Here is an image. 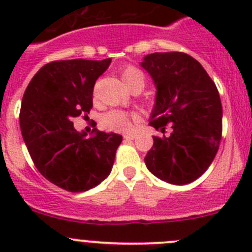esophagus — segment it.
I'll return each instance as SVG.
<instances>
[{"instance_id": "esophagus-1", "label": "esophagus", "mask_w": 252, "mask_h": 252, "mask_svg": "<svg viewBox=\"0 0 252 252\" xmlns=\"http://www.w3.org/2000/svg\"><path fill=\"white\" fill-rule=\"evenodd\" d=\"M135 136H136V134H134V133L124 134V139H126V140H134V139H135Z\"/></svg>"}]
</instances>
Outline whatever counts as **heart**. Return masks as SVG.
<instances>
[{
  "label": "heart",
  "mask_w": 252,
  "mask_h": 252,
  "mask_svg": "<svg viewBox=\"0 0 252 252\" xmlns=\"http://www.w3.org/2000/svg\"><path fill=\"white\" fill-rule=\"evenodd\" d=\"M121 77L123 79L124 84L129 89L135 85V84H140L142 88H144V74H142L138 68L133 67V65H126V67H124L122 69ZM136 118L138 117L133 113H128V112L121 110H112L103 114L102 118H101V126L105 129H108V130L124 133V131L130 130L131 122L135 121Z\"/></svg>",
  "instance_id": "obj_1"
}]
</instances>
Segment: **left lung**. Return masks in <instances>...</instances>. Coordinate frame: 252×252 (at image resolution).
<instances>
[{
  "label": "left lung",
  "instance_id": "8db88e82",
  "mask_svg": "<svg viewBox=\"0 0 252 252\" xmlns=\"http://www.w3.org/2000/svg\"><path fill=\"white\" fill-rule=\"evenodd\" d=\"M140 65L156 86L150 126L154 136L145 157L147 169L169 184L196 180L215 158L222 138V105L215 83L201 64L183 52H155Z\"/></svg>",
  "mask_w": 252,
  "mask_h": 252
}]
</instances>
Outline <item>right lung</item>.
Instances as JSON below:
<instances>
[{
  "label": "right lung",
  "mask_w": 252,
  "mask_h": 252,
  "mask_svg": "<svg viewBox=\"0 0 252 252\" xmlns=\"http://www.w3.org/2000/svg\"><path fill=\"white\" fill-rule=\"evenodd\" d=\"M111 61L47 63L23 96L19 123L30 157L48 182L67 191H86L105 180L123 139L97 129L91 138H85L72 122L93 108L94 86Z\"/></svg>",
  "instance_id": "add662e5"
}]
</instances>
